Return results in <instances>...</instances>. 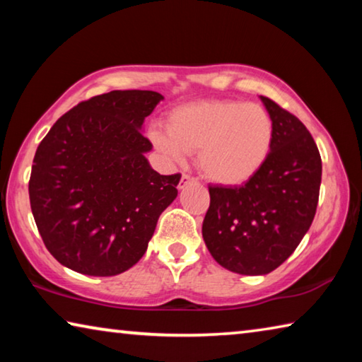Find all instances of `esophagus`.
<instances>
[{"instance_id": "obj_1", "label": "esophagus", "mask_w": 362, "mask_h": 362, "mask_svg": "<svg viewBox=\"0 0 362 362\" xmlns=\"http://www.w3.org/2000/svg\"><path fill=\"white\" fill-rule=\"evenodd\" d=\"M192 182H194V180L192 179V177L187 175V174H183L182 179H180V183H179V189H183V188H185V187L188 185V183H192Z\"/></svg>"}]
</instances>
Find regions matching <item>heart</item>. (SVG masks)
Returning a JSON list of instances; mask_svg holds the SVG:
<instances>
[{
  "instance_id": "1",
  "label": "heart",
  "mask_w": 362,
  "mask_h": 362,
  "mask_svg": "<svg viewBox=\"0 0 362 362\" xmlns=\"http://www.w3.org/2000/svg\"><path fill=\"white\" fill-rule=\"evenodd\" d=\"M151 144L173 164L198 151V168L207 180L240 187L260 173L273 148L274 124L259 103L199 100L170 112L168 132L151 129Z\"/></svg>"
}]
</instances>
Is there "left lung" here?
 I'll return each mask as SVG.
<instances>
[{
  "mask_svg": "<svg viewBox=\"0 0 362 362\" xmlns=\"http://www.w3.org/2000/svg\"><path fill=\"white\" fill-rule=\"evenodd\" d=\"M260 100L274 124L265 166L241 187H209L203 238L218 265L260 276L291 257L313 222L322 164L303 122L268 97Z\"/></svg>",
  "mask_w": 362,
  "mask_h": 362,
  "instance_id": "8db88e82",
  "label": "left lung"
}]
</instances>
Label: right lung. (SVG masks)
Segmentation results:
<instances>
[{
    "label": "right lung",
    "instance_id": "obj_1",
    "mask_svg": "<svg viewBox=\"0 0 362 362\" xmlns=\"http://www.w3.org/2000/svg\"><path fill=\"white\" fill-rule=\"evenodd\" d=\"M164 97L112 90L56 121L35 153L28 193L54 259L88 276H115L142 259L180 174L150 166L144 121Z\"/></svg>",
    "mask_w": 362,
    "mask_h": 362
}]
</instances>
